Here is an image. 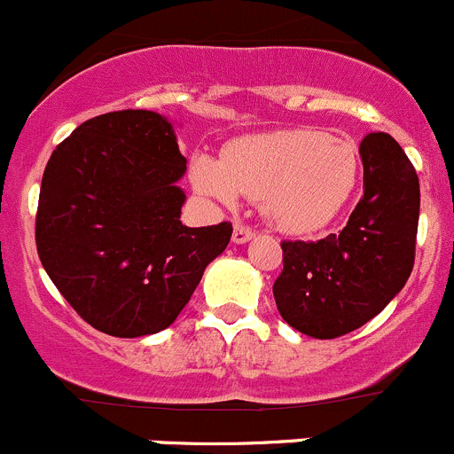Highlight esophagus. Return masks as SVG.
Wrapping results in <instances>:
<instances>
[{"instance_id":"1","label":"esophagus","mask_w":454,"mask_h":454,"mask_svg":"<svg viewBox=\"0 0 454 454\" xmlns=\"http://www.w3.org/2000/svg\"><path fill=\"white\" fill-rule=\"evenodd\" d=\"M255 236V231L251 227H247V225H242V223H236V225H233V242H236V245H245V242H249L251 238Z\"/></svg>"}]
</instances>
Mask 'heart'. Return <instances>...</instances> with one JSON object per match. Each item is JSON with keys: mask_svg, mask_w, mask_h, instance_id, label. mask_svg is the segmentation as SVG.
Returning <instances> with one entry per match:
<instances>
[{"mask_svg": "<svg viewBox=\"0 0 454 454\" xmlns=\"http://www.w3.org/2000/svg\"><path fill=\"white\" fill-rule=\"evenodd\" d=\"M361 155L352 139L319 129H279L247 135L225 148L223 161L196 153L190 179L207 199L233 205L238 194L262 200L270 225L312 233L330 225L352 199Z\"/></svg>", "mask_w": 454, "mask_h": 454, "instance_id": "obj_1", "label": "heart"}]
</instances>
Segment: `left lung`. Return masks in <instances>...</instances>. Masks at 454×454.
I'll use <instances>...</instances> for the list:
<instances>
[{
  "instance_id": "left-lung-1",
  "label": "left lung",
  "mask_w": 454,
  "mask_h": 454,
  "mask_svg": "<svg viewBox=\"0 0 454 454\" xmlns=\"http://www.w3.org/2000/svg\"><path fill=\"white\" fill-rule=\"evenodd\" d=\"M358 153L365 192L348 225L317 242H282L275 303L288 325L312 339H336L365 325L413 270L418 172L389 133L365 135Z\"/></svg>"
}]
</instances>
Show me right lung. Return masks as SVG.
<instances>
[{"instance_id": "right-lung-1", "label": "right lung", "mask_w": 454, "mask_h": 454, "mask_svg": "<svg viewBox=\"0 0 454 454\" xmlns=\"http://www.w3.org/2000/svg\"><path fill=\"white\" fill-rule=\"evenodd\" d=\"M175 130L155 111H111L56 146L41 181L36 251L69 306L105 334H155L179 317L231 223L185 227Z\"/></svg>"}]
</instances>
